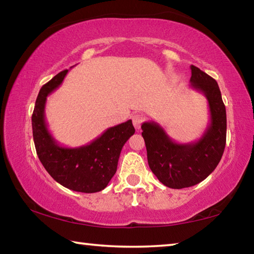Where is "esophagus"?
I'll use <instances>...</instances> for the list:
<instances>
[{
  "instance_id": "34e87169",
  "label": "esophagus",
  "mask_w": 254,
  "mask_h": 254,
  "mask_svg": "<svg viewBox=\"0 0 254 254\" xmlns=\"http://www.w3.org/2000/svg\"><path fill=\"white\" fill-rule=\"evenodd\" d=\"M144 115L141 114V113H136L132 117V122H133V126H134L135 128H140L141 127V124L144 122Z\"/></svg>"
}]
</instances>
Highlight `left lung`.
I'll return each mask as SVG.
<instances>
[{"mask_svg": "<svg viewBox=\"0 0 254 254\" xmlns=\"http://www.w3.org/2000/svg\"><path fill=\"white\" fill-rule=\"evenodd\" d=\"M190 86L208 102L209 123L199 140L177 143L156 122H144L142 136L148 163L159 182L174 189L194 186L213 173L226 143V111L216 80L190 66Z\"/></svg>", "mask_w": 254, "mask_h": 254, "instance_id": "8db88e82", "label": "left lung"}]
</instances>
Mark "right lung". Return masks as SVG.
I'll use <instances>...</instances> for the list:
<instances>
[{
	"mask_svg": "<svg viewBox=\"0 0 254 254\" xmlns=\"http://www.w3.org/2000/svg\"><path fill=\"white\" fill-rule=\"evenodd\" d=\"M68 70L60 71L42 86L32 114L33 141L42 166L56 182L79 192L104 189L117 173L123 145L134 134L132 121L109 127L91 143L78 148L62 147L50 134L45 120L47 96L63 83Z\"/></svg>",
	"mask_w": 254,
	"mask_h": 254,
	"instance_id": "right-lung-1",
	"label": "right lung"
}]
</instances>
